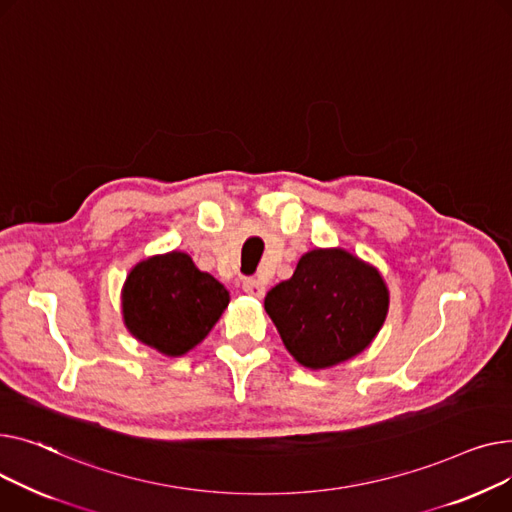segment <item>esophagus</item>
Here are the masks:
<instances>
[{
	"mask_svg": "<svg viewBox=\"0 0 512 512\" xmlns=\"http://www.w3.org/2000/svg\"><path fill=\"white\" fill-rule=\"evenodd\" d=\"M242 287H244V291H246L248 295H252V297H262V295H264V285H262L258 279H246Z\"/></svg>",
	"mask_w": 512,
	"mask_h": 512,
	"instance_id": "34e87169",
	"label": "esophagus"
}]
</instances>
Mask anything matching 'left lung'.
<instances>
[{
	"mask_svg": "<svg viewBox=\"0 0 512 512\" xmlns=\"http://www.w3.org/2000/svg\"><path fill=\"white\" fill-rule=\"evenodd\" d=\"M380 270L343 248L299 258L291 279L264 297L285 349L310 370L339 366L370 347L388 314Z\"/></svg>",
	"mask_w": 512,
	"mask_h": 512,
	"instance_id": "1",
	"label": "left lung"
}]
</instances>
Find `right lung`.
I'll return each instance as SVG.
<instances>
[{
	"label": "right lung",
	"mask_w": 512,
	"mask_h": 512,
	"mask_svg": "<svg viewBox=\"0 0 512 512\" xmlns=\"http://www.w3.org/2000/svg\"><path fill=\"white\" fill-rule=\"evenodd\" d=\"M229 291L202 273L186 252L140 260L122 287V318L130 335L167 357H182L206 339L229 306Z\"/></svg>",
	"instance_id": "add662e5"
}]
</instances>
